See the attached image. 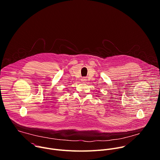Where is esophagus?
I'll return each mask as SVG.
<instances>
[{"label": "esophagus", "instance_id": "1", "mask_svg": "<svg viewBox=\"0 0 160 160\" xmlns=\"http://www.w3.org/2000/svg\"><path fill=\"white\" fill-rule=\"evenodd\" d=\"M85 80H86V78L83 77V78H82V80H81V81H82V82H84Z\"/></svg>", "mask_w": 160, "mask_h": 160}]
</instances>
